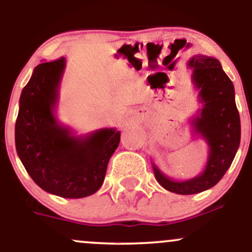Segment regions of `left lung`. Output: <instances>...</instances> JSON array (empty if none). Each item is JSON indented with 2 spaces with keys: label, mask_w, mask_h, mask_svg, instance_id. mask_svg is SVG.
<instances>
[{
  "label": "left lung",
  "mask_w": 252,
  "mask_h": 252,
  "mask_svg": "<svg viewBox=\"0 0 252 252\" xmlns=\"http://www.w3.org/2000/svg\"><path fill=\"white\" fill-rule=\"evenodd\" d=\"M192 79L199 92L202 109L193 121L195 131L210 147L206 167L200 175L185 181L169 179L153 163L158 184L176 194H195L211 189L230 168L241 143V118L235 100V88L219 60L195 54L189 59Z\"/></svg>",
  "instance_id": "1"
}]
</instances>
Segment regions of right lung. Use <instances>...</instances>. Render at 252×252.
<instances>
[{
  "instance_id": "add662e5",
  "label": "right lung",
  "mask_w": 252,
  "mask_h": 252,
  "mask_svg": "<svg viewBox=\"0 0 252 252\" xmlns=\"http://www.w3.org/2000/svg\"><path fill=\"white\" fill-rule=\"evenodd\" d=\"M65 58L39 63L20 97L15 146L34 182L62 198L96 193L105 178L109 160L120 144L121 132L100 129L77 137L54 116Z\"/></svg>"
}]
</instances>
